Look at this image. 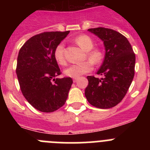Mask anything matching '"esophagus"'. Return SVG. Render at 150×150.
I'll return each mask as SVG.
<instances>
[{"label":"esophagus","instance_id":"obj_1","mask_svg":"<svg viewBox=\"0 0 150 150\" xmlns=\"http://www.w3.org/2000/svg\"><path fill=\"white\" fill-rule=\"evenodd\" d=\"M73 81H74V83H76V82L77 81V78H74V79H73Z\"/></svg>","mask_w":150,"mask_h":150}]
</instances>
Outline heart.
I'll return each instance as SVG.
<instances>
[{
  "instance_id": "obj_1",
  "label": "heart",
  "mask_w": 150,
  "mask_h": 150,
  "mask_svg": "<svg viewBox=\"0 0 150 150\" xmlns=\"http://www.w3.org/2000/svg\"><path fill=\"white\" fill-rule=\"evenodd\" d=\"M76 44L83 50L87 52V57L93 64H98L100 62L102 58L101 52L98 50H92L94 42L90 37L87 35H80L75 39ZM64 45L60 43L56 46L54 51V57L59 64H65V58L64 55ZM89 62L82 64H76L69 66L64 70V74L69 77L78 78L83 74H87L92 70V65Z\"/></svg>"
}]
</instances>
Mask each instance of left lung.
Returning a JSON list of instances; mask_svg holds the SVG:
<instances>
[{
  "mask_svg": "<svg viewBox=\"0 0 150 150\" xmlns=\"http://www.w3.org/2000/svg\"><path fill=\"white\" fill-rule=\"evenodd\" d=\"M104 42L105 55L97 74L98 79L88 76V86L85 96L92 106L108 109L117 105L123 99L134 76L135 55L125 36L105 28L88 29Z\"/></svg>",
  "mask_w": 150,
  "mask_h": 150,
  "instance_id": "8db88e82",
  "label": "left lung"
}]
</instances>
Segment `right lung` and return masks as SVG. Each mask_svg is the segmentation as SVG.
I'll list each match as a JSON object with an SVG mask.
<instances>
[{
  "label": "right lung",
  "instance_id": "obj_1",
  "mask_svg": "<svg viewBox=\"0 0 150 150\" xmlns=\"http://www.w3.org/2000/svg\"><path fill=\"white\" fill-rule=\"evenodd\" d=\"M51 31L33 36L19 50L16 74L21 91L39 111L51 112L65 104L73 80L56 78L60 69L54 57L56 46L69 34Z\"/></svg>",
  "mask_w": 150,
  "mask_h": 150
}]
</instances>
